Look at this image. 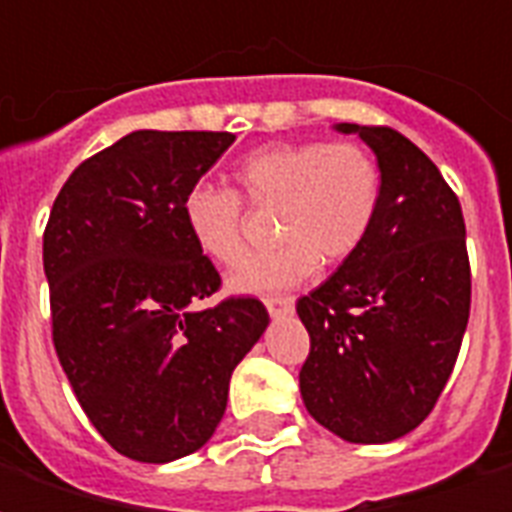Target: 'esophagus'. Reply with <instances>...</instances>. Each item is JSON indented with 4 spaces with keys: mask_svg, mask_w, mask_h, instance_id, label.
<instances>
[{
    "mask_svg": "<svg viewBox=\"0 0 512 512\" xmlns=\"http://www.w3.org/2000/svg\"><path fill=\"white\" fill-rule=\"evenodd\" d=\"M296 299L293 296H266V310L277 318V315H288L293 310Z\"/></svg>",
    "mask_w": 512,
    "mask_h": 512,
    "instance_id": "1",
    "label": "esophagus"
}]
</instances>
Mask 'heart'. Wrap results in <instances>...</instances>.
Listing matches in <instances>:
<instances>
[{"mask_svg": "<svg viewBox=\"0 0 512 512\" xmlns=\"http://www.w3.org/2000/svg\"><path fill=\"white\" fill-rule=\"evenodd\" d=\"M238 191L197 183L183 197V222L194 244L216 263L246 252L244 200L274 211L271 241L230 274L235 293H277L301 285L321 266L354 255L373 230L381 205V169L362 142H271L235 167Z\"/></svg>", "mask_w": 512, "mask_h": 512, "instance_id": "heart-1", "label": "heart"}]
</instances>
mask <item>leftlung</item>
I'll return each instance as SVG.
<instances>
[{"label": "left lung", "instance_id": "obj_1", "mask_svg": "<svg viewBox=\"0 0 512 512\" xmlns=\"http://www.w3.org/2000/svg\"><path fill=\"white\" fill-rule=\"evenodd\" d=\"M373 147L381 205L354 255L296 301L310 332L304 406L354 444L406 436L450 378L472 304L461 202L439 167L389 126L340 123Z\"/></svg>", "mask_w": 512, "mask_h": 512}]
</instances>
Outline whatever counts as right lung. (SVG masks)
<instances>
[{"mask_svg":"<svg viewBox=\"0 0 512 512\" xmlns=\"http://www.w3.org/2000/svg\"><path fill=\"white\" fill-rule=\"evenodd\" d=\"M233 142L134 131L73 169L49 213L51 340L87 419L131 461L200 450L268 326L252 296L197 307L222 277L183 222V197Z\"/></svg>","mask_w":512,"mask_h":512,"instance_id":"add662e5","label":"right lung"}]
</instances>
